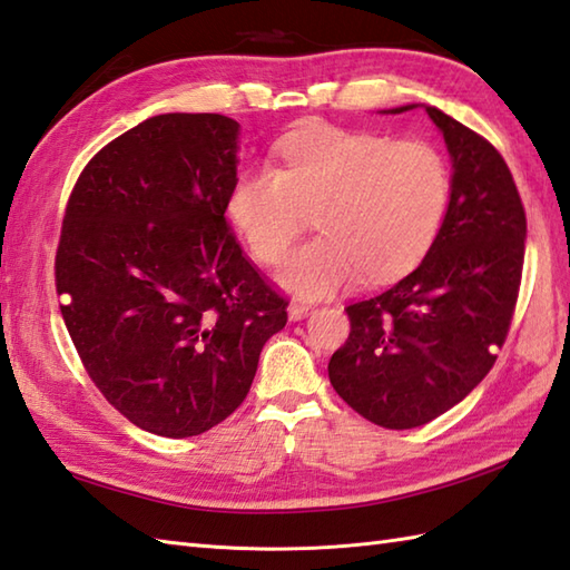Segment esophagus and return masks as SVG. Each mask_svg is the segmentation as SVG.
<instances>
[{"mask_svg": "<svg viewBox=\"0 0 570 570\" xmlns=\"http://www.w3.org/2000/svg\"><path fill=\"white\" fill-rule=\"evenodd\" d=\"M311 311H313V306L301 304V301H292V304H288V318L301 321V318H306Z\"/></svg>", "mask_w": 570, "mask_h": 570, "instance_id": "obj_1", "label": "esophagus"}]
</instances>
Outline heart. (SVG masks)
<instances>
[{
	"label": "heart",
	"instance_id": "obj_1",
	"mask_svg": "<svg viewBox=\"0 0 570 570\" xmlns=\"http://www.w3.org/2000/svg\"><path fill=\"white\" fill-rule=\"evenodd\" d=\"M278 168L249 166L227 193V217L254 257L276 264L318 210L321 237L298 247L278 284L321 298L370 276H402L426 257L451 200V166L429 141L341 127L301 129L276 147Z\"/></svg>",
	"mask_w": 570,
	"mask_h": 570
}]
</instances>
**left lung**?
I'll list each match as a JSON object with an SVG mask.
<instances>
[{
  "instance_id": "obj_1",
  "label": "left lung",
  "mask_w": 570,
  "mask_h": 570,
  "mask_svg": "<svg viewBox=\"0 0 570 570\" xmlns=\"http://www.w3.org/2000/svg\"><path fill=\"white\" fill-rule=\"evenodd\" d=\"M426 112L453 164L441 233L402 282L345 308L350 337L328 362L343 402L396 431L445 414L485 380L524 266L527 215L500 151L439 107Z\"/></svg>"
}]
</instances>
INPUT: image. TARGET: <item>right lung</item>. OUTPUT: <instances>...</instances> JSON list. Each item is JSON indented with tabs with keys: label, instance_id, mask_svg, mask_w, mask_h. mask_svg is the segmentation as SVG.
Returning a JSON list of instances; mask_svg holds the SVG:
<instances>
[{
	"label": "right lung",
	"instance_id": "right-lung-1",
	"mask_svg": "<svg viewBox=\"0 0 570 570\" xmlns=\"http://www.w3.org/2000/svg\"><path fill=\"white\" fill-rule=\"evenodd\" d=\"M239 125L144 119L82 168L56 252V292L95 386L135 426L188 439L245 402L288 301L229 233Z\"/></svg>",
	"mask_w": 570,
	"mask_h": 570
}]
</instances>
